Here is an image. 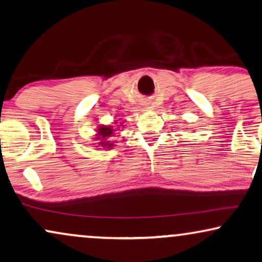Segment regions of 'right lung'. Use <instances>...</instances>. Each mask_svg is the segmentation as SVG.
Listing matches in <instances>:
<instances>
[{"instance_id":"right-lung-1","label":"right lung","mask_w":262,"mask_h":262,"mask_svg":"<svg viewBox=\"0 0 262 262\" xmlns=\"http://www.w3.org/2000/svg\"><path fill=\"white\" fill-rule=\"evenodd\" d=\"M114 132L115 129H112L111 125H108V127H106V125H101L98 130V138H97V139H101V141L99 142V145L104 147H111L112 144L106 141V138L111 137V135L114 134Z\"/></svg>"}]
</instances>
